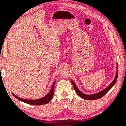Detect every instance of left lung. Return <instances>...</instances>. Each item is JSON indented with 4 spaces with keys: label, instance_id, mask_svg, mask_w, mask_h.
<instances>
[{
    "label": "left lung",
    "instance_id": "1",
    "mask_svg": "<svg viewBox=\"0 0 126 126\" xmlns=\"http://www.w3.org/2000/svg\"><path fill=\"white\" fill-rule=\"evenodd\" d=\"M118 66L117 65V71H116V76H115L114 80L112 82H111V84H110L109 86H108L106 88H105L104 89H103V91H100V92L99 93H97V94H84L83 93L81 92V91L79 90V89L77 88V87L76 85V84H75V82H73V81L71 80V82L72 83V85L73 86L74 89L76 91V92L77 93V94L78 95L81 97L82 99H85V100H96V99H100V98L102 97L103 96H104L105 94H106L107 93L108 91H109L110 89H111L113 85H115V82H116L117 79H118Z\"/></svg>",
    "mask_w": 126,
    "mask_h": 126
}]
</instances>
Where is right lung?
<instances>
[{
	"instance_id": "obj_1",
	"label": "right lung",
	"mask_w": 126,
	"mask_h": 126,
	"mask_svg": "<svg viewBox=\"0 0 126 126\" xmlns=\"http://www.w3.org/2000/svg\"><path fill=\"white\" fill-rule=\"evenodd\" d=\"M55 82H56V81H55L54 83H53L52 87L51 88L49 94H48L45 97L41 98V99H37V100H28V99H22V98H20L15 95L14 94H13L15 96L16 99H18L19 100L23 101L24 103H27V104H30V105H35V106H40V105H43L45 104H47L50 101H51V99H52L53 94H54V84Z\"/></svg>"
}]
</instances>
